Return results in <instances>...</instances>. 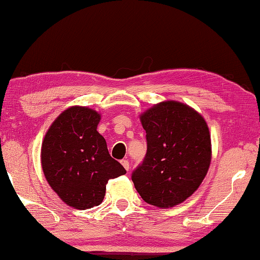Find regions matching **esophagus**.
<instances>
[{"label":"esophagus","mask_w":260,"mask_h":260,"mask_svg":"<svg viewBox=\"0 0 260 260\" xmlns=\"http://www.w3.org/2000/svg\"><path fill=\"white\" fill-rule=\"evenodd\" d=\"M121 164L123 165L124 169H125L126 171H129V169H130V164H129V161H127L126 159H123V160H121Z\"/></svg>","instance_id":"obj_1"}]
</instances>
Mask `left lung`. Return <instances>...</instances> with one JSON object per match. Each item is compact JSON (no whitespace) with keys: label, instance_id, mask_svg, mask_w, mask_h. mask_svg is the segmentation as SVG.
Returning <instances> with one entry per match:
<instances>
[{"label":"left lung","instance_id":"obj_1","mask_svg":"<svg viewBox=\"0 0 260 260\" xmlns=\"http://www.w3.org/2000/svg\"><path fill=\"white\" fill-rule=\"evenodd\" d=\"M148 150L133 182L143 201L160 209L180 204L198 189L211 163L204 117L178 101H163L139 115Z\"/></svg>","mask_w":260,"mask_h":260}]
</instances>
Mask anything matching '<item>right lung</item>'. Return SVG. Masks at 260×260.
Segmentation results:
<instances>
[{
	"label": "right lung",
	"instance_id": "add662e5",
	"mask_svg": "<svg viewBox=\"0 0 260 260\" xmlns=\"http://www.w3.org/2000/svg\"><path fill=\"white\" fill-rule=\"evenodd\" d=\"M101 114L74 105L66 109L47 131L41 164L47 182L67 205L85 210L100 205L108 180L126 174L109 155L97 131Z\"/></svg>",
	"mask_w": 260,
	"mask_h": 260
}]
</instances>
